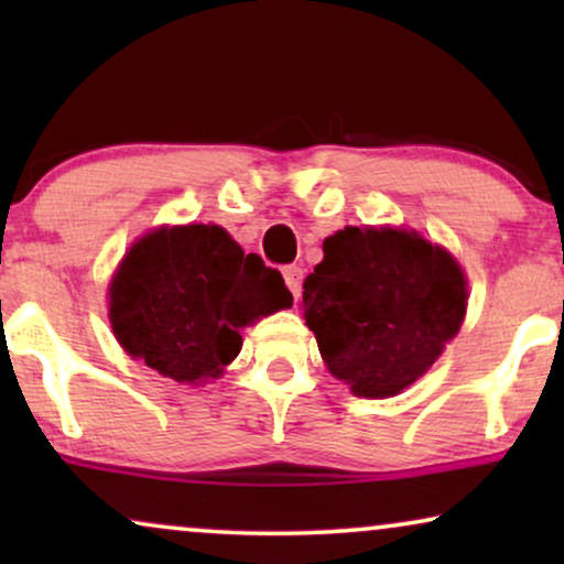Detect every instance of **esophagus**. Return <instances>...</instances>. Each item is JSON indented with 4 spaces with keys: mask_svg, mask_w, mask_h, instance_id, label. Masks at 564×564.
<instances>
[{
    "mask_svg": "<svg viewBox=\"0 0 564 564\" xmlns=\"http://www.w3.org/2000/svg\"><path fill=\"white\" fill-rule=\"evenodd\" d=\"M282 276H284V284H288L290 292L297 300L300 292H303V269H300L297 264H290L282 269Z\"/></svg>",
    "mask_w": 564,
    "mask_h": 564,
    "instance_id": "1",
    "label": "esophagus"
}]
</instances>
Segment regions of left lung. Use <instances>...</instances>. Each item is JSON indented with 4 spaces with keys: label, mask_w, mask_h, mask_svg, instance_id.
I'll use <instances>...</instances> for the list:
<instances>
[{
    "label": "left lung",
    "mask_w": 564,
    "mask_h": 564,
    "mask_svg": "<svg viewBox=\"0 0 564 564\" xmlns=\"http://www.w3.org/2000/svg\"><path fill=\"white\" fill-rule=\"evenodd\" d=\"M303 282V315L330 375L361 398L398 395L457 336L467 284L457 261L419 234L344 228Z\"/></svg>",
    "instance_id": "left-lung-1"
}]
</instances>
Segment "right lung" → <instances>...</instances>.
Listing matches in <instances>:
<instances>
[{"mask_svg":"<svg viewBox=\"0 0 564 564\" xmlns=\"http://www.w3.org/2000/svg\"><path fill=\"white\" fill-rule=\"evenodd\" d=\"M292 305L282 274L243 253L220 226L141 238L110 284L112 330L130 357L195 384L241 351V328Z\"/></svg>","mask_w":564,"mask_h":564,"instance_id":"1","label":"right lung"}]
</instances>
